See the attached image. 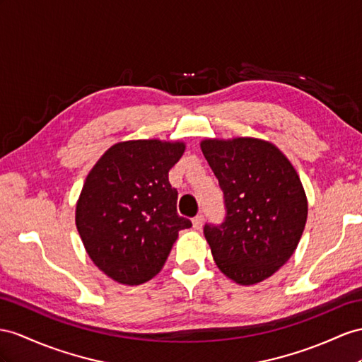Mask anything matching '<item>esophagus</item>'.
<instances>
[{
  "label": "esophagus",
  "mask_w": 362,
  "mask_h": 362,
  "mask_svg": "<svg viewBox=\"0 0 362 362\" xmlns=\"http://www.w3.org/2000/svg\"><path fill=\"white\" fill-rule=\"evenodd\" d=\"M203 221H205V218H203V216H202V214L196 216V217L192 218V228H194V229H197V230H200V229H202V226H203Z\"/></svg>",
  "instance_id": "obj_1"
}]
</instances>
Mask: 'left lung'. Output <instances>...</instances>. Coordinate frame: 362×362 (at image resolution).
<instances>
[{
	"mask_svg": "<svg viewBox=\"0 0 362 362\" xmlns=\"http://www.w3.org/2000/svg\"><path fill=\"white\" fill-rule=\"evenodd\" d=\"M202 153L225 194L226 218L203 229L218 269L237 284L274 275L295 252L308 197L291 160L257 137L203 139Z\"/></svg>",
	"mask_w": 362,
	"mask_h": 362,
	"instance_id": "left-lung-1",
	"label": "left lung"
}]
</instances>
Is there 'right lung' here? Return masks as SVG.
Segmentation results:
<instances>
[{
    "label": "right lung",
    "instance_id": "right-lung-1",
    "mask_svg": "<svg viewBox=\"0 0 362 362\" xmlns=\"http://www.w3.org/2000/svg\"><path fill=\"white\" fill-rule=\"evenodd\" d=\"M182 141L117 142L90 170L75 221L91 262L111 280L137 286L162 271L179 230L177 191L168 171L185 153Z\"/></svg>",
    "mask_w": 362,
    "mask_h": 362
}]
</instances>
